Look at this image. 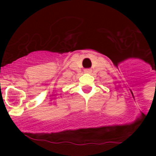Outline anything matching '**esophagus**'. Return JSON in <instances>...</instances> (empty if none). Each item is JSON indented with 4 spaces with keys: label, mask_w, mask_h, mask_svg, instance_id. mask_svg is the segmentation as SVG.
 Returning <instances> with one entry per match:
<instances>
[{
    "label": "esophagus",
    "mask_w": 156,
    "mask_h": 156,
    "mask_svg": "<svg viewBox=\"0 0 156 156\" xmlns=\"http://www.w3.org/2000/svg\"><path fill=\"white\" fill-rule=\"evenodd\" d=\"M91 69H84V72H85V73H91Z\"/></svg>",
    "instance_id": "1"
}]
</instances>
